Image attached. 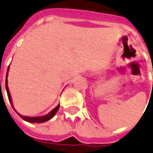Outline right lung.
Masks as SVG:
<instances>
[{
  "mask_svg": "<svg viewBox=\"0 0 153 153\" xmlns=\"http://www.w3.org/2000/svg\"><path fill=\"white\" fill-rule=\"evenodd\" d=\"M8 71H9V66L8 67V70H7V74H6V79H5V88H6V91H7V94H8V100H9V102H10L11 105L13 106V109L15 110L16 113L19 115V116L23 119V120H25V121H27V122H30V123H43V122H45V121H48L51 118H52L53 117L55 116V114L57 113L58 109L59 108L60 105L58 104V105L55 108L50 111L48 114H47L46 115H43V116H39V117H27V116H23L20 114H19L16 110L14 108V105H13V100H12V97H11L10 92H9V90H8Z\"/></svg>",
  "mask_w": 153,
  "mask_h": 153,
  "instance_id": "1",
  "label": "right lung"
}]
</instances>
